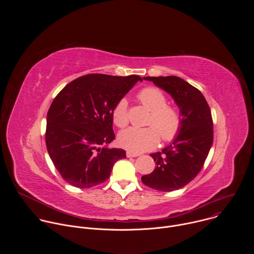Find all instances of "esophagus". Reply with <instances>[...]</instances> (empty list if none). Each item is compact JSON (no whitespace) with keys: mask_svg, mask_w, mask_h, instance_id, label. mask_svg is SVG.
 I'll use <instances>...</instances> for the list:
<instances>
[{"mask_svg":"<svg viewBox=\"0 0 254 254\" xmlns=\"http://www.w3.org/2000/svg\"><path fill=\"white\" fill-rule=\"evenodd\" d=\"M139 154L138 153H132V152H127V158H134V157H138Z\"/></svg>","mask_w":254,"mask_h":254,"instance_id":"obj_1","label":"esophagus"}]
</instances>
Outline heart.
Returning <instances> with one entry per match:
<instances>
[{"label": "heart", "mask_w": 254, "mask_h": 254, "mask_svg": "<svg viewBox=\"0 0 254 254\" xmlns=\"http://www.w3.org/2000/svg\"><path fill=\"white\" fill-rule=\"evenodd\" d=\"M137 97L141 104L151 112L148 125L151 127H129L119 134L120 146L132 153H141L154 149L160 141L172 142L181 132L183 126L182 114L176 106L167 104L166 95L159 89L149 86L141 89ZM114 124L119 127L127 126L128 102L126 98L118 101L113 110Z\"/></svg>", "instance_id": "1"}]
</instances>
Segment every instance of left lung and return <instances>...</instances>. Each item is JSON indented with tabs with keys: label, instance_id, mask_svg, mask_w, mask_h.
I'll return each mask as SVG.
<instances>
[{
	"label": "left lung",
	"instance_id": "left-lung-1",
	"mask_svg": "<svg viewBox=\"0 0 254 254\" xmlns=\"http://www.w3.org/2000/svg\"><path fill=\"white\" fill-rule=\"evenodd\" d=\"M172 95L183 118L178 137L162 152L151 154L156 169L141 177L155 190L171 192L185 187L202 170L213 143L210 107L199 89L177 76L143 77Z\"/></svg>",
	"mask_w": 254,
	"mask_h": 254
}]
</instances>
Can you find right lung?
Here are the masks:
<instances>
[{"label":"right lung","mask_w":254,"mask_h":254,"mask_svg":"<svg viewBox=\"0 0 254 254\" xmlns=\"http://www.w3.org/2000/svg\"><path fill=\"white\" fill-rule=\"evenodd\" d=\"M138 75L86 74L68 83L54 98L47 114L46 147L64 181L76 188L97 186L110 178L116 162L127 158L111 149L115 138L113 110Z\"/></svg>","instance_id":"obj_1"}]
</instances>
